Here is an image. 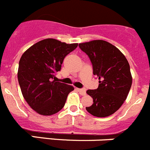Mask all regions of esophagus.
Wrapping results in <instances>:
<instances>
[{"label": "esophagus", "mask_w": 150, "mask_h": 150, "mask_svg": "<svg viewBox=\"0 0 150 150\" xmlns=\"http://www.w3.org/2000/svg\"><path fill=\"white\" fill-rule=\"evenodd\" d=\"M76 89H77L78 91L80 93L81 95H86V89H84V88H76Z\"/></svg>", "instance_id": "obj_1"}]
</instances>
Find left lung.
I'll return each instance as SVG.
<instances>
[{"mask_svg": "<svg viewBox=\"0 0 150 150\" xmlns=\"http://www.w3.org/2000/svg\"><path fill=\"white\" fill-rule=\"evenodd\" d=\"M79 47L89 57L93 74L100 80L97 89L86 91L93 98L86 110L98 117L110 116L123 105L131 88L129 64L116 47L105 41H91Z\"/></svg>", "mask_w": 150, "mask_h": 150, "instance_id": "8db88e82", "label": "left lung"}]
</instances>
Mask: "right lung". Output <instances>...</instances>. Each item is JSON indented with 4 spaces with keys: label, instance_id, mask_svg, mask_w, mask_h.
<instances>
[{
    "label": "right lung",
    "instance_id": "right-lung-1",
    "mask_svg": "<svg viewBox=\"0 0 150 150\" xmlns=\"http://www.w3.org/2000/svg\"><path fill=\"white\" fill-rule=\"evenodd\" d=\"M78 44H66L47 38L27 49L19 61L18 79L23 97L37 113L52 115L59 112L74 88L56 82L64 57Z\"/></svg>",
    "mask_w": 150,
    "mask_h": 150
}]
</instances>
